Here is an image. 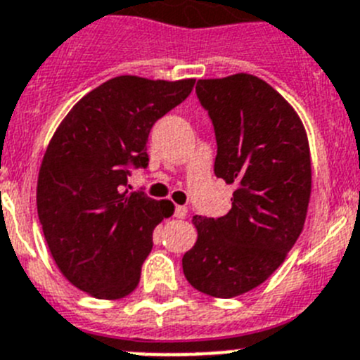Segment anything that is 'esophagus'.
<instances>
[{"label": "esophagus", "instance_id": "1", "mask_svg": "<svg viewBox=\"0 0 360 360\" xmlns=\"http://www.w3.org/2000/svg\"><path fill=\"white\" fill-rule=\"evenodd\" d=\"M186 216H187V207H184V205L174 207V217H178V219H184Z\"/></svg>", "mask_w": 360, "mask_h": 360}]
</instances>
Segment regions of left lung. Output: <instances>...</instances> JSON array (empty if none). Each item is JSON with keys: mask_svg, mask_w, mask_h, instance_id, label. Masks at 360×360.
<instances>
[{"mask_svg": "<svg viewBox=\"0 0 360 360\" xmlns=\"http://www.w3.org/2000/svg\"><path fill=\"white\" fill-rule=\"evenodd\" d=\"M196 94L216 131L214 173L237 187L226 216L193 217L182 268L200 292L233 298L268 280L302 233L311 151L295 108L253 75L198 80Z\"/></svg>", "mask_w": 360, "mask_h": 360, "instance_id": "8db88e82", "label": "left lung"}]
</instances>
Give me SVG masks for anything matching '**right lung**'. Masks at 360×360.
I'll use <instances>...</instances> for the list:
<instances>
[{
  "instance_id": "right-lung-1",
  "label": "right lung",
  "mask_w": 360,
  "mask_h": 360,
  "mask_svg": "<svg viewBox=\"0 0 360 360\" xmlns=\"http://www.w3.org/2000/svg\"><path fill=\"white\" fill-rule=\"evenodd\" d=\"M194 82L112 78L69 110L46 148L37 180L42 232L62 275L94 298L120 300L137 288L155 226L173 216L169 200L124 187L131 167L148 166L155 121Z\"/></svg>"
}]
</instances>
